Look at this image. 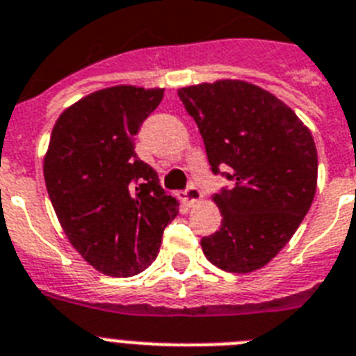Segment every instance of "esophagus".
Masks as SVG:
<instances>
[{
	"label": "esophagus",
	"mask_w": 356,
	"mask_h": 356,
	"mask_svg": "<svg viewBox=\"0 0 356 356\" xmlns=\"http://www.w3.org/2000/svg\"><path fill=\"white\" fill-rule=\"evenodd\" d=\"M180 200L187 205H195L202 200V193H200L198 187H193V185H191V187H187L184 193H180Z\"/></svg>",
	"instance_id": "34e87169"
}]
</instances>
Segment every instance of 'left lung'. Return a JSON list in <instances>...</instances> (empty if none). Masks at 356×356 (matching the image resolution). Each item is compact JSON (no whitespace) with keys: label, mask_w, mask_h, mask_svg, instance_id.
I'll list each match as a JSON object with an SVG mask.
<instances>
[{"label":"left lung","mask_w":356,"mask_h":356,"mask_svg":"<svg viewBox=\"0 0 356 356\" xmlns=\"http://www.w3.org/2000/svg\"><path fill=\"white\" fill-rule=\"evenodd\" d=\"M204 138L213 172L229 167L233 189L214 195L222 227L202 238L213 266L252 273L284 249L316 193L318 156L311 131L269 90L243 79L178 89Z\"/></svg>","instance_id":"1"}]
</instances>
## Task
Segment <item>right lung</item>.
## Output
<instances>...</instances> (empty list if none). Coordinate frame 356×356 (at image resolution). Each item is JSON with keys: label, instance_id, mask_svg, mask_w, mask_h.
I'll list each match as a JSON object with an SVG mask.
<instances>
[{"label": "right lung", "instance_id": "right-lung-1", "mask_svg": "<svg viewBox=\"0 0 356 356\" xmlns=\"http://www.w3.org/2000/svg\"><path fill=\"white\" fill-rule=\"evenodd\" d=\"M163 89L114 85L78 99L56 120L43 158L49 198L72 248L107 277L151 266L178 214L132 140Z\"/></svg>", "mask_w": 356, "mask_h": 356}]
</instances>
